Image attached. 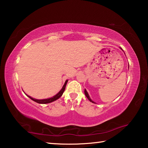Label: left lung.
I'll return each instance as SVG.
<instances>
[{
    "instance_id": "1",
    "label": "left lung",
    "mask_w": 148,
    "mask_h": 148,
    "mask_svg": "<svg viewBox=\"0 0 148 148\" xmlns=\"http://www.w3.org/2000/svg\"><path fill=\"white\" fill-rule=\"evenodd\" d=\"M84 92H85V95H86V96L87 97V98L88 99V100L89 101H90L91 102H92V103H95V102H93V101H92V100L90 99V97H89V95H88V92H87V91H86V89H85V91H84Z\"/></svg>"
}]
</instances>
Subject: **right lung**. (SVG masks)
Instances as JSON below:
<instances>
[{
	"mask_svg": "<svg viewBox=\"0 0 148 148\" xmlns=\"http://www.w3.org/2000/svg\"><path fill=\"white\" fill-rule=\"evenodd\" d=\"M67 82H68V80H66V81L65 82L64 86H63V87H62V88L61 89V91H60L56 95H55L54 97H51V98L47 99L38 100V99H33V98H32V97L29 96V95H27V96H28V97H29V98L31 99V100H32V101H34V102H37V103H39V104H47V103H50V102L56 101L57 99H59L60 97H61L62 96V93H63V92L64 91V89H65V87H66V84H67Z\"/></svg>",
	"mask_w": 148,
	"mask_h": 148,
	"instance_id": "1",
	"label": "right lung"
}]
</instances>
